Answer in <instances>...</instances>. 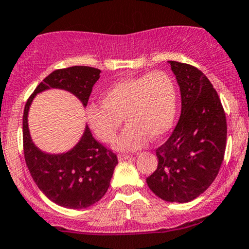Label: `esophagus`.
<instances>
[{"instance_id":"esophagus-1","label":"esophagus","mask_w":249,"mask_h":249,"mask_svg":"<svg viewBox=\"0 0 249 249\" xmlns=\"http://www.w3.org/2000/svg\"><path fill=\"white\" fill-rule=\"evenodd\" d=\"M134 159L132 155H127V154H119L118 155V160L119 161H125V160H132Z\"/></svg>"}]
</instances>
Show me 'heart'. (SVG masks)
<instances>
[{"instance_id": "heart-1", "label": "heart", "mask_w": 249, "mask_h": 249, "mask_svg": "<svg viewBox=\"0 0 249 249\" xmlns=\"http://www.w3.org/2000/svg\"><path fill=\"white\" fill-rule=\"evenodd\" d=\"M102 106L88 107L89 127L101 142H111L123 125L127 126L116 140L117 151H134L148 137L160 139L172 128L178 107V91L168 73L157 71L147 75L117 81L102 92Z\"/></svg>"}]
</instances>
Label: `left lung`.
Returning a JSON list of instances; mask_svg holds the SVG:
<instances>
[{"mask_svg":"<svg viewBox=\"0 0 249 249\" xmlns=\"http://www.w3.org/2000/svg\"><path fill=\"white\" fill-rule=\"evenodd\" d=\"M168 64L181 92V116L169 139L157 149L158 168L146 182L161 199L188 203L218 175L226 148V116L202 71L182 62Z\"/></svg>","mask_w":249,"mask_h":249,"instance_id":"1","label":"left lung"}]
</instances>
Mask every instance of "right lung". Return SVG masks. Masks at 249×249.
<instances>
[{"label":"right lung","mask_w":249,"mask_h":249,"mask_svg":"<svg viewBox=\"0 0 249 249\" xmlns=\"http://www.w3.org/2000/svg\"><path fill=\"white\" fill-rule=\"evenodd\" d=\"M101 71L88 66L56 70L35 89L24 107L23 147L26 166L32 178L45 196L53 203L68 209H86L106 195L117 155L92 137L88 125L79 142L65 153L51 154L39 149L32 142L28 116L34 98L49 89H61L79 98L87 107L89 96Z\"/></svg>","instance_id":"1"}]
</instances>
